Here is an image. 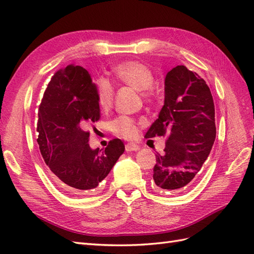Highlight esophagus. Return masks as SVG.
<instances>
[{
    "instance_id": "obj_1",
    "label": "esophagus",
    "mask_w": 254,
    "mask_h": 254,
    "mask_svg": "<svg viewBox=\"0 0 254 254\" xmlns=\"http://www.w3.org/2000/svg\"><path fill=\"white\" fill-rule=\"evenodd\" d=\"M126 150L127 151H137L139 150V146L133 143H128L126 145Z\"/></svg>"
}]
</instances>
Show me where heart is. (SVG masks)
Here are the masks:
<instances>
[{
    "mask_svg": "<svg viewBox=\"0 0 254 254\" xmlns=\"http://www.w3.org/2000/svg\"><path fill=\"white\" fill-rule=\"evenodd\" d=\"M115 74L121 83L133 87L138 92H146L154 83V75L150 69L138 62H127L115 68ZM114 87L107 80L96 82V98L99 107L108 109L114 100ZM110 127L122 137L132 138L137 134V127L132 118L121 116L111 121Z\"/></svg>",
    "mask_w": 254,
    "mask_h": 254,
    "instance_id": "heart-1",
    "label": "heart"
}]
</instances>
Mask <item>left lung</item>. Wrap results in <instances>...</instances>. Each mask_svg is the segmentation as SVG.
I'll return each mask as SVG.
<instances>
[{
    "mask_svg": "<svg viewBox=\"0 0 254 254\" xmlns=\"http://www.w3.org/2000/svg\"><path fill=\"white\" fill-rule=\"evenodd\" d=\"M214 103L210 88L198 73L176 66L164 79V104L145 137H169L157 154L154 186L181 191L191 184L214 144Z\"/></svg>",
    "mask_w": 254,
    "mask_h": 254,
    "instance_id": "8db88e82",
    "label": "left lung"
}]
</instances>
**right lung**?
Instances as JSON below:
<instances>
[{"label": "right lung", "instance_id": "right-lung-1", "mask_svg": "<svg viewBox=\"0 0 254 254\" xmlns=\"http://www.w3.org/2000/svg\"><path fill=\"white\" fill-rule=\"evenodd\" d=\"M38 144L53 181L64 191L95 190L125 152L119 138L92 149L85 129L99 120L96 84L84 68L69 64L47 85L39 108Z\"/></svg>", "mask_w": 254, "mask_h": 254}]
</instances>
